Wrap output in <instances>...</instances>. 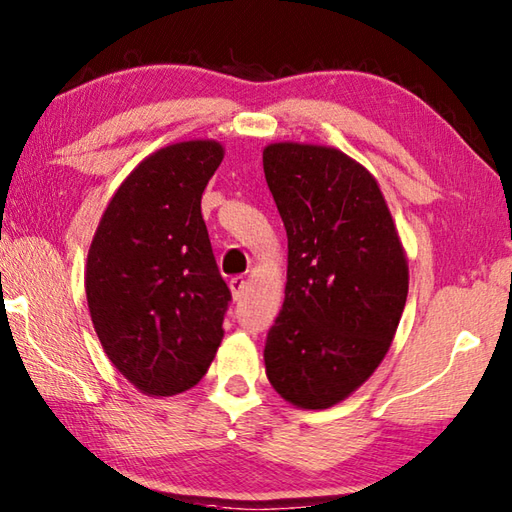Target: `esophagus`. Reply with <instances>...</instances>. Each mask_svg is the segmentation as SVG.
<instances>
[{
	"instance_id": "esophagus-1",
	"label": "esophagus",
	"mask_w": 512,
	"mask_h": 512,
	"mask_svg": "<svg viewBox=\"0 0 512 512\" xmlns=\"http://www.w3.org/2000/svg\"><path fill=\"white\" fill-rule=\"evenodd\" d=\"M244 288H246L244 277H241V275L230 277V291H232V297H235V300H239V297L244 295Z\"/></svg>"
}]
</instances>
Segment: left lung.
Here are the masks:
<instances>
[{"instance_id": "1", "label": "left lung", "mask_w": 512, "mask_h": 512, "mask_svg": "<svg viewBox=\"0 0 512 512\" xmlns=\"http://www.w3.org/2000/svg\"><path fill=\"white\" fill-rule=\"evenodd\" d=\"M264 174L288 237L284 304L266 376L302 410H327L374 374L407 300V259L378 183L333 147L273 143Z\"/></svg>"}]
</instances>
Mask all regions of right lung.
<instances>
[{"mask_svg":"<svg viewBox=\"0 0 512 512\" xmlns=\"http://www.w3.org/2000/svg\"><path fill=\"white\" fill-rule=\"evenodd\" d=\"M221 161L215 141L147 156L111 197L91 241V322L107 358L143 394L197 385L224 338L232 295L201 217V194Z\"/></svg>","mask_w":512,"mask_h":512,"instance_id":"add662e5","label":"right lung"}]
</instances>
